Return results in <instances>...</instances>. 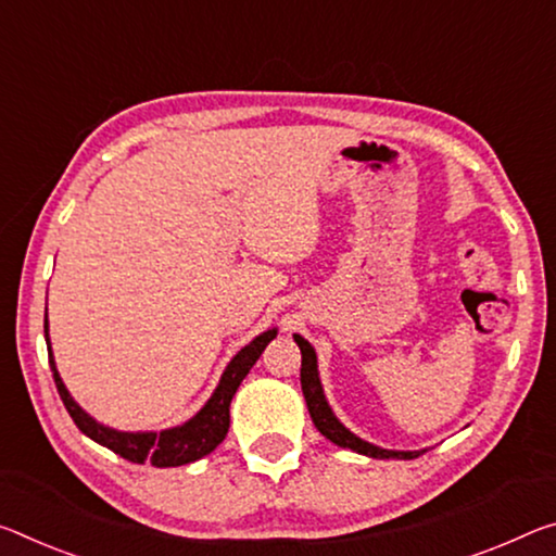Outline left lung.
<instances>
[{
	"label": "left lung",
	"instance_id": "1",
	"mask_svg": "<svg viewBox=\"0 0 556 556\" xmlns=\"http://www.w3.org/2000/svg\"><path fill=\"white\" fill-rule=\"evenodd\" d=\"M294 341H296L299 351H302V393H304L306 408H309L314 426L324 438H329L333 445L349 447V451L366 455V457H376V460H389V457H399V460H413V457L426 453V451H386V447H378L374 443H368V440L358 438L356 433H351V430L343 426L337 416H333L331 405H329V401H326L314 346L304 337H299V333H294Z\"/></svg>",
	"mask_w": 556,
	"mask_h": 556
}]
</instances>
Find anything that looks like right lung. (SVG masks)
Here are the masks:
<instances>
[{
    "mask_svg": "<svg viewBox=\"0 0 556 556\" xmlns=\"http://www.w3.org/2000/svg\"><path fill=\"white\" fill-rule=\"evenodd\" d=\"M43 337H47V349H49V366L51 374H54L56 391L64 401L68 416L74 418L76 428L88 435L93 443L109 447L121 457H126L130 463H151L155 468H178V465L195 463L200 457H205L215 451V447L223 443L227 430H230V403L232 395L240 389L242 378L250 374V368L257 364L262 351L267 349V343L277 337V326L262 331L260 337H254L247 346H242L232 356L230 364L219 376L217 389L210 395L207 403L192 416L190 420L180 422V426L165 428L157 433V430H116L103 426V422L96 420L74 401V395L61 381L54 351H51L49 341V319L43 316Z\"/></svg>",
    "mask_w": 556,
    "mask_h": 556,
    "instance_id": "add662e5",
    "label": "right lung"
}]
</instances>
